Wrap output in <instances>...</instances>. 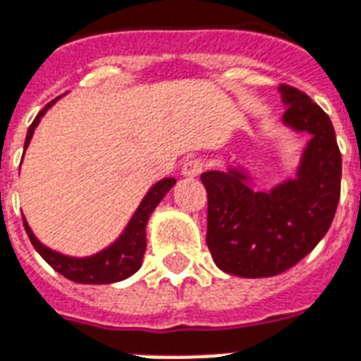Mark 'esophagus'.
Instances as JSON below:
<instances>
[{
    "label": "esophagus",
    "instance_id": "34e87169",
    "mask_svg": "<svg viewBox=\"0 0 361 361\" xmlns=\"http://www.w3.org/2000/svg\"><path fill=\"white\" fill-rule=\"evenodd\" d=\"M205 161L202 157H190V159H185L183 165H181V174L187 176V178H196L204 172Z\"/></svg>",
    "mask_w": 361,
    "mask_h": 361
}]
</instances>
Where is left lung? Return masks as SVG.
Here are the masks:
<instances>
[{"label":"left lung","mask_w":361,"mask_h":361,"mask_svg":"<svg viewBox=\"0 0 361 361\" xmlns=\"http://www.w3.org/2000/svg\"><path fill=\"white\" fill-rule=\"evenodd\" d=\"M283 121L312 134L295 180L255 192L247 176L209 171L207 246L226 274L257 279L283 274L317 246L334 220L341 192V154L329 115L298 87L281 86Z\"/></svg>","instance_id":"8db88e82"}]
</instances>
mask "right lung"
<instances>
[{
	"instance_id": "right-lung-1",
	"label": "right lung",
	"mask_w": 361,
	"mask_h": 361,
	"mask_svg": "<svg viewBox=\"0 0 361 361\" xmlns=\"http://www.w3.org/2000/svg\"><path fill=\"white\" fill-rule=\"evenodd\" d=\"M56 102L51 101L49 104H45L42 111L36 115V119L27 130L25 137V148L31 143V137L35 134V128L40 123V117L47 111V108ZM174 178H165V180L157 181L152 189L148 190L147 196L143 198L141 205L137 207L135 214L132 216L130 224L126 226L124 233L117 240L111 244L110 247L102 250L101 253H97L93 257H86V259H77V257H66L62 253L45 247L38 238L32 235L31 227L23 218V226H25L27 237L35 246V250L42 255V259L47 262L53 269H56L60 275H63L69 281L80 284H110L123 281V279L134 275L143 262L145 250H147V222L156 205L163 200V196L174 187Z\"/></svg>"
}]
</instances>
